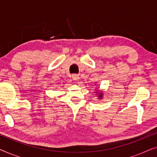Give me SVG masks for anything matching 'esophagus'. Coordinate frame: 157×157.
Returning <instances> with one entry per match:
<instances>
[{"label":"esophagus","mask_w":157,"mask_h":157,"mask_svg":"<svg viewBox=\"0 0 157 157\" xmlns=\"http://www.w3.org/2000/svg\"><path fill=\"white\" fill-rule=\"evenodd\" d=\"M72 78H73V80L78 81L79 79V76H78V75H77V74H74L72 76Z\"/></svg>","instance_id":"obj_1"}]
</instances>
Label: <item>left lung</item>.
Here are the masks:
<instances>
[{"label": "left lung", "mask_w": 157, "mask_h": 157, "mask_svg": "<svg viewBox=\"0 0 157 157\" xmlns=\"http://www.w3.org/2000/svg\"><path fill=\"white\" fill-rule=\"evenodd\" d=\"M98 97H99V99L100 98H101L102 97H103V94H102V93H100V94H98Z\"/></svg>", "instance_id": "8db88e82"}]
</instances>
